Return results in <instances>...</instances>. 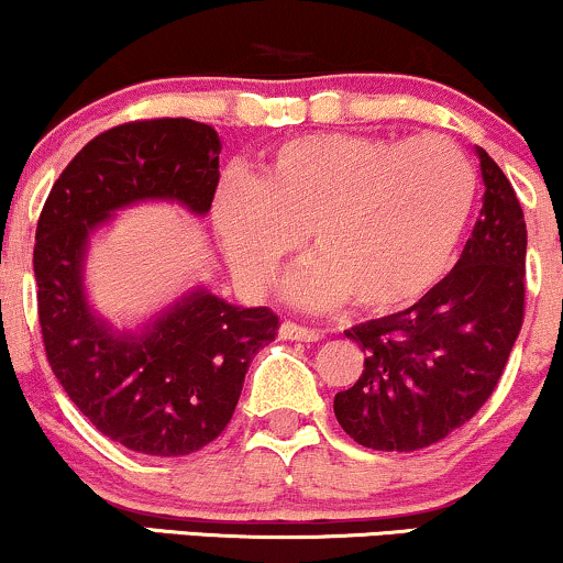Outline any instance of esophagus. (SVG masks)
<instances>
[{
	"instance_id": "obj_1",
	"label": "esophagus",
	"mask_w": 563,
	"mask_h": 563,
	"mask_svg": "<svg viewBox=\"0 0 563 563\" xmlns=\"http://www.w3.org/2000/svg\"><path fill=\"white\" fill-rule=\"evenodd\" d=\"M279 336H282V340H295V342H319L321 332H316V329L300 327V323L284 321L279 327Z\"/></svg>"
}]
</instances>
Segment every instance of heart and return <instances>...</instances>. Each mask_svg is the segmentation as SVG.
<instances>
[{
	"mask_svg": "<svg viewBox=\"0 0 563 563\" xmlns=\"http://www.w3.org/2000/svg\"><path fill=\"white\" fill-rule=\"evenodd\" d=\"M474 202L477 174L448 139L308 134L279 144L255 178L229 176L213 223L244 287H268L308 231L316 257L284 295L308 308L353 297L366 313L389 316L442 282Z\"/></svg>",
	"mask_w": 563,
	"mask_h": 563,
	"instance_id": "heart-1",
	"label": "heart"
}]
</instances>
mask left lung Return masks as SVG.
Here are the masks:
<instances>
[{
	"instance_id": "8db88e82",
	"label": "left lung",
	"mask_w": 563,
	"mask_h": 563,
	"mask_svg": "<svg viewBox=\"0 0 563 563\" xmlns=\"http://www.w3.org/2000/svg\"><path fill=\"white\" fill-rule=\"evenodd\" d=\"M477 150L482 210L451 274L411 308L347 329L363 374L334 395L358 445L411 453L466 424L498 387L525 319L527 223L511 181Z\"/></svg>"
}]
</instances>
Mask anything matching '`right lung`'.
<instances>
[{"mask_svg": "<svg viewBox=\"0 0 563 563\" xmlns=\"http://www.w3.org/2000/svg\"><path fill=\"white\" fill-rule=\"evenodd\" d=\"M218 155L221 136L208 123L118 125L73 157L36 227L33 276L52 372L104 438L144 455L195 453L227 429L244 374L279 319L195 284L136 327H118L91 302L86 261L121 210L170 202L208 216Z\"/></svg>", "mask_w": 563, "mask_h": 563, "instance_id": "1", "label": "right lung"}]
</instances>
